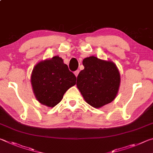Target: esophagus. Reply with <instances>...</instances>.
<instances>
[{
    "mask_svg": "<svg viewBox=\"0 0 153 153\" xmlns=\"http://www.w3.org/2000/svg\"><path fill=\"white\" fill-rule=\"evenodd\" d=\"M79 72V70H76V71L74 72V74H75V76H76V77H77V76H78Z\"/></svg>",
    "mask_w": 153,
    "mask_h": 153,
    "instance_id": "34e87169",
    "label": "esophagus"
}]
</instances>
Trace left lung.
Instances as JSON below:
<instances>
[{
    "label": "left lung",
    "mask_w": 153,
    "mask_h": 153,
    "mask_svg": "<svg viewBox=\"0 0 153 153\" xmlns=\"http://www.w3.org/2000/svg\"><path fill=\"white\" fill-rule=\"evenodd\" d=\"M84 69L77 77V87L88 104L100 108L113 101L120 89L121 76L116 65L94 56L83 60Z\"/></svg>",
    "instance_id": "1"
}]
</instances>
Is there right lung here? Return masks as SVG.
Returning <instances> with one entry per match:
<instances>
[{"label": "right lung", "instance_id": "1", "mask_svg": "<svg viewBox=\"0 0 153 153\" xmlns=\"http://www.w3.org/2000/svg\"><path fill=\"white\" fill-rule=\"evenodd\" d=\"M76 77L59 56L40 61L33 67L31 84L36 100L53 108L61 102L69 88L76 84Z\"/></svg>", "mask_w": 153, "mask_h": 153}]
</instances>
